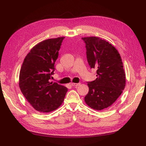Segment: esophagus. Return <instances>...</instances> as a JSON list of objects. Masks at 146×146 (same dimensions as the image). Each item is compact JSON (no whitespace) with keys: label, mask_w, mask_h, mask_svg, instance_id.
Returning <instances> with one entry per match:
<instances>
[{"label":"esophagus","mask_w":146,"mask_h":146,"mask_svg":"<svg viewBox=\"0 0 146 146\" xmlns=\"http://www.w3.org/2000/svg\"><path fill=\"white\" fill-rule=\"evenodd\" d=\"M80 83H71V85L72 86H77L78 85H80Z\"/></svg>","instance_id":"34e87169"}]
</instances>
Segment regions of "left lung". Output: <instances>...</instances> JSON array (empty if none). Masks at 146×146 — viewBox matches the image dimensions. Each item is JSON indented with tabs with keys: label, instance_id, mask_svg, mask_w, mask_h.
<instances>
[{
	"label": "left lung",
	"instance_id": "1",
	"mask_svg": "<svg viewBox=\"0 0 146 146\" xmlns=\"http://www.w3.org/2000/svg\"><path fill=\"white\" fill-rule=\"evenodd\" d=\"M85 43L90 68L96 69L97 78L88 82L89 92L85 97L91 108L102 110L110 107L125 86V74L121 56L111 44L99 38H82Z\"/></svg>",
	"mask_w": 146,
	"mask_h": 146
}]
</instances>
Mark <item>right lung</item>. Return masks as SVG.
I'll return each mask as SVG.
<instances>
[{"mask_svg":"<svg viewBox=\"0 0 146 146\" xmlns=\"http://www.w3.org/2000/svg\"><path fill=\"white\" fill-rule=\"evenodd\" d=\"M64 37L48 39L34 46L25 56L19 74L22 93L38 111L48 113L62 104L68 88L51 82L55 62Z\"/></svg>","mask_w":146,"mask_h":146,"instance_id":"right-lung-1","label":"right lung"}]
</instances>
